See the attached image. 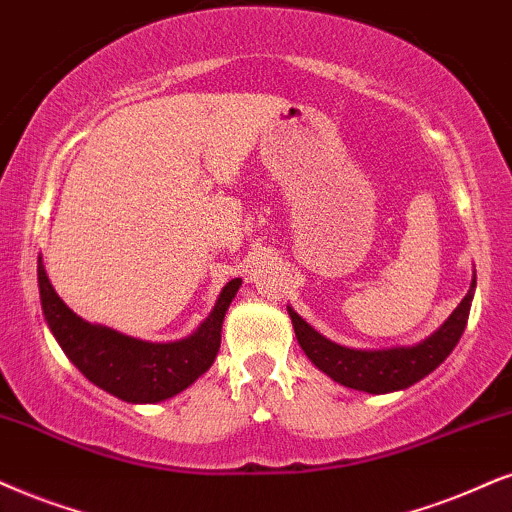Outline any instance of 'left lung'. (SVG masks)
I'll return each mask as SVG.
<instances>
[{
    "label": "left lung",
    "instance_id": "obj_1",
    "mask_svg": "<svg viewBox=\"0 0 512 512\" xmlns=\"http://www.w3.org/2000/svg\"><path fill=\"white\" fill-rule=\"evenodd\" d=\"M472 295H475V278H472L468 295L454 309V314L428 340L413 347L375 349V352L335 345L321 333H316L293 309H288V314L293 319L297 342L316 368L331 375L335 383L352 387V390L385 394L418 383L449 357L451 349L461 340L465 323H468Z\"/></svg>",
    "mask_w": 512,
    "mask_h": 512
}]
</instances>
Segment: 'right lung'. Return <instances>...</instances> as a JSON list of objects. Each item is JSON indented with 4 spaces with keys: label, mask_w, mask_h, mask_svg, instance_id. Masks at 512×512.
<instances>
[{
    "label": "right lung",
    "mask_w": 512,
    "mask_h": 512,
    "mask_svg": "<svg viewBox=\"0 0 512 512\" xmlns=\"http://www.w3.org/2000/svg\"><path fill=\"white\" fill-rule=\"evenodd\" d=\"M37 281L44 316L68 359L101 390L132 404L170 399L208 371L222 342L224 314L241 288V278L226 283L212 314L186 340L144 342L106 326H92L70 312L51 288L42 260Z\"/></svg>",
    "instance_id": "1"
}]
</instances>
